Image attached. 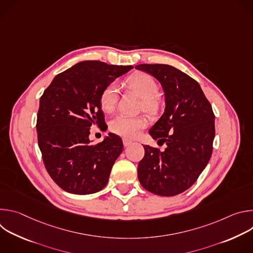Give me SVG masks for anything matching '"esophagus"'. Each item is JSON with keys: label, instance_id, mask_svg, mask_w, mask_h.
Returning a JSON list of instances; mask_svg holds the SVG:
<instances>
[{"label": "esophagus", "instance_id": "esophagus-1", "mask_svg": "<svg viewBox=\"0 0 253 253\" xmlns=\"http://www.w3.org/2000/svg\"><path fill=\"white\" fill-rule=\"evenodd\" d=\"M132 143H133V142H132L131 140H129V139H127V138H123V145H124L125 147L131 145Z\"/></svg>", "mask_w": 253, "mask_h": 253}]
</instances>
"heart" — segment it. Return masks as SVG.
Instances as JSON below:
<instances>
[{"instance_id": "obj_1", "label": "heart", "mask_w": 253, "mask_h": 253, "mask_svg": "<svg viewBox=\"0 0 253 253\" xmlns=\"http://www.w3.org/2000/svg\"><path fill=\"white\" fill-rule=\"evenodd\" d=\"M127 83L129 87L142 99V105L144 111L150 114H155L159 109V102L157 99L159 93V86L157 82L148 74L135 73L131 75ZM118 99V85L116 83H110L107 85L101 92L99 97V103L101 109L104 112H112L117 104ZM146 120L142 117H129L125 115H118L110 122V130L122 137L134 138L140 131L145 128Z\"/></svg>"}]
</instances>
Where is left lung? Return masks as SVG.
Masks as SVG:
<instances>
[{
  "label": "left lung",
  "instance_id": "obj_1",
  "mask_svg": "<svg viewBox=\"0 0 253 253\" xmlns=\"http://www.w3.org/2000/svg\"><path fill=\"white\" fill-rule=\"evenodd\" d=\"M135 68L155 77L164 90V113L149 134L167 145L163 152L144 145L139 181L154 194L174 196L190 188L209 162L215 116L200 85L182 71L165 64Z\"/></svg>",
  "mask_w": 253,
  "mask_h": 253
}]
</instances>
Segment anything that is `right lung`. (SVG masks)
<instances>
[{
  "instance_id": "right-lung-1",
  "label": "right lung",
  "mask_w": 253,
  "mask_h": 253,
  "mask_svg": "<svg viewBox=\"0 0 253 253\" xmlns=\"http://www.w3.org/2000/svg\"><path fill=\"white\" fill-rule=\"evenodd\" d=\"M132 66L84 61L58 74L40 98L38 144L45 167L63 190L79 195L102 190L123 151L122 139L109 133L91 144L90 127L105 123L102 90Z\"/></svg>"
}]
</instances>
